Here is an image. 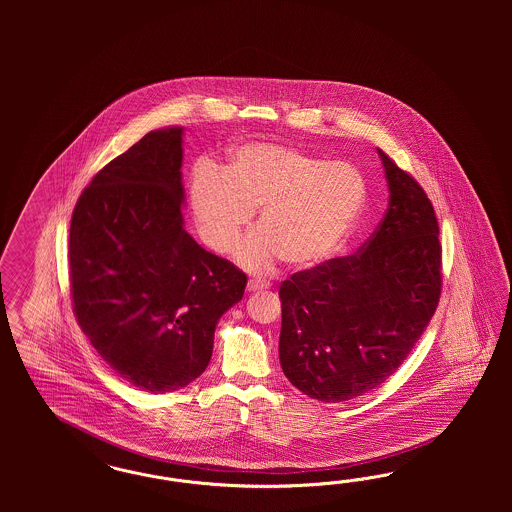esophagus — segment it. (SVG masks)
<instances>
[{
    "label": "esophagus",
    "instance_id": "esophagus-1",
    "mask_svg": "<svg viewBox=\"0 0 512 512\" xmlns=\"http://www.w3.org/2000/svg\"><path fill=\"white\" fill-rule=\"evenodd\" d=\"M270 287V283H266L263 279H249L248 281V291L249 293H255V291H263V289H268Z\"/></svg>",
    "mask_w": 512,
    "mask_h": 512
}]
</instances>
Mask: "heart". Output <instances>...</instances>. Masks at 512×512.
<instances>
[{
  "mask_svg": "<svg viewBox=\"0 0 512 512\" xmlns=\"http://www.w3.org/2000/svg\"><path fill=\"white\" fill-rule=\"evenodd\" d=\"M368 202V180L351 161H328L293 146H240L216 172L199 167L189 208L202 242L219 255L233 251L259 210L236 259L251 272H268L283 259L306 270L328 261L357 227Z\"/></svg>",
  "mask_w": 512,
  "mask_h": 512,
  "instance_id": "b5f03b06",
  "label": "heart"
}]
</instances>
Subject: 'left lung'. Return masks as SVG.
Masks as SVG:
<instances>
[{"label": "left lung", "mask_w": 512, "mask_h": 512, "mask_svg": "<svg viewBox=\"0 0 512 512\" xmlns=\"http://www.w3.org/2000/svg\"><path fill=\"white\" fill-rule=\"evenodd\" d=\"M390 201L355 255L296 272L279 287V362L319 402L353 400L402 366L441 295L434 206L383 150Z\"/></svg>", "instance_id": "left-lung-1"}]
</instances>
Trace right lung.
<instances>
[{"label": "right lung", "instance_id": "add662e5", "mask_svg": "<svg viewBox=\"0 0 512 512\" xmlns=\"http://www.w3.org/2000/svg\"><path fill=\"white\" fill-rule=\"evenodd\" d=\"M182 127L144 135L97 172L69 229L78 325L129 385L163 394L201 375L248 278L184 229Z\"/></svg>", "mask_w": 512, "mask_h": 512}]
</instances>
